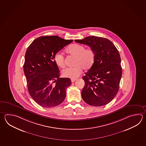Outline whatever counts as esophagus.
Masks as SVG:
<instances>
[{
	"label": "esophagus",
	"instance_id": "34e87169",
	"mask_svg": "<svg viewBox=\"0 0 146 146\" xmlns=\"http://www.w3.org/2000/svg\"><path fill=\"white\" fill-rule=\"evenodd\" d=\"M76 80V79H72V80H71L72 83H73V82H74L75 81V80Z\"/></svg>",
	"mask_w": 146,
	"mask_h": 146
}]
</instances>
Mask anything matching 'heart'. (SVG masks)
Returning <instances> with one entry per match:
<instances>
[{
	"mask_svg": "<svg viewBox=\"0 0 146 146\" xmlns=\"http://www.w3.org/2000/svg\"><path fill=\"white\" fill-rule=\"evenodd\" d=\"M66 52L68 54L75 57L74 65L75 66L68 68L63 70L62 75L65 78L71 79H76L84 70H88L92 67L95 61L96 54L92 48L86 49L83 45L74 44L68 46L66 49ZM54 61L61 68L65 66L64 57L59 52L54 55Z\"/></svg>",
	"mask_w": 146,
	"mask_h": 146,
	"instance_id": "heart-1",
	"label": "heart"
}]
</instances>
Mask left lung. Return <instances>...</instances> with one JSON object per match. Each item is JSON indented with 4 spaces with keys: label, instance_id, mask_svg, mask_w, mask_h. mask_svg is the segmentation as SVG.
Segmentation results:
<instances>
[{
    "label": "left lung",
    "instance_id": "1",
    "mask_svg": "<svg viewBox=\"0 0 146 146\" xmlns=\"http://www.w3.org/2000/svg\"><path fill=\"white\" fill-rule=\"evenodd\" d=\"M75 41L89 46L96 54L94 65L82 78L85 83L82 91V99L93 106L109 104L118 92L122 77L119 51L112 42L101 37L88 36Z\"/></svg>",
    "mask_w": 146,
    "mask_h": 146
}]
</instances>
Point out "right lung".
Returning a JSON list of instances; mask_svg holds the SVG:
<instances>
[{"mask_svg":"<svg viewBox=\"0 0 146 146\" xmlns=\"http://www.w3.org/2000/svg\"><path fill=\"white\" fill-rule=\"evenodd\" d=\"M72 42L58 36H40L27 49L23 70L28 91L42 107H56L66 98V89L71 85V80L69 78H59V69L54 57Z\"/></svg>","mask_w":146,"mask_h":146,"instance_id":"right-lung-1","label":"right lung"}]
</instances>
